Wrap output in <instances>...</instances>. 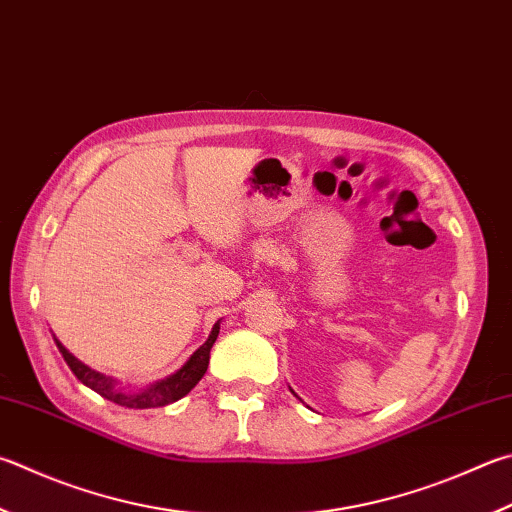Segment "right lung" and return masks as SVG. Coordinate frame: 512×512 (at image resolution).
<instances>
[{"label": "right lung", "instance_id": "1", "mask_svg": "<svg viewBox=\"0 0 512 512\" xmlns=\"http://www.w3.org/2000/svg\"><path fill=\"white\" fill-rule=\"evenodd\" d=\"M219 324L221 322L217 320L215 327H212V331H210L208 340L192 353L190 360L185 362V365L176 371V374L167 376V378L159 380V383H154L145 389H120L114 378H109L105 374H100V371H94L91 367H87L85 362H80L76 356H73V353L64 349L60 340H55V345H58L62 358L67 360L69 369L76 374V378L82 385L94 389L96 394H100L102 398H107V401L116 403V405L132 407V410H150V407H163V405L179 401V398H183L194 385L199 383L208 369L210 349H212V345H215V340L219 336Z\"/></svg>", "mask_w": 512, "mask_h": 512}]
</instances>
